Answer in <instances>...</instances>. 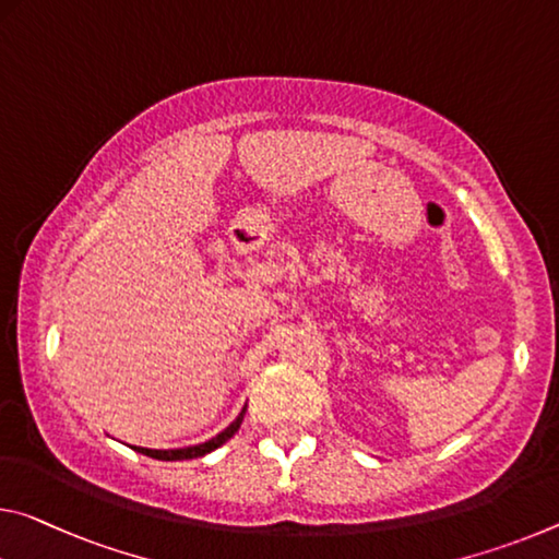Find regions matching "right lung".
<instances>
[{
    "mask_svg": "<svg viewBox=\"0 0 559 559\" xmlns=\"http://www.w3.org/2000/svg\"><path fill=\"white\" fill-rule=\"evenodd\" d=\"M243 415H246V405H243V411L236 415V420L228 425V428H224L218 432V436H214L211 440H206V442H199V445H189V448H168V450H156V448H141V445H131L136 450V453H141V455H148V457H156V460H193V457H203V455H209V453H214L216 448H221L224 445L226 440H231L236 432H238V428H241V423H243Z\"/></svg>",
    "mask_w": 559,
    "mask_h": 559,
    "instance_id": "obj_1",
    "label": "right lung"
}]
</instances>
